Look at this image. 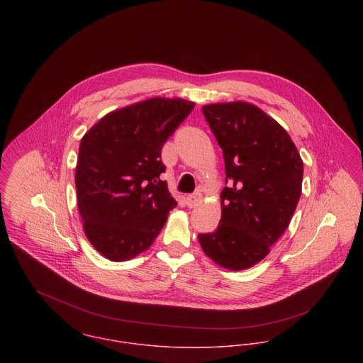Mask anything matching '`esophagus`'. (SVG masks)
<instances>
[{
	"instance_id": "1",
	"label": "esophagus",
	"mask_w": 363,
	"mask_h": 363,
	"mask_svg": "<svg viewBox=\"0 0 363 363\" xmlns=\"http://www.w3.org/2000/svg\"><path fill=\"white\" fill-rule=\"evenodd\" d=\"M201 201V194L200 193H196V194H190L186 197V203L190 208H194L196 206H199V203Z\"/></svg>"
}]
</instances>
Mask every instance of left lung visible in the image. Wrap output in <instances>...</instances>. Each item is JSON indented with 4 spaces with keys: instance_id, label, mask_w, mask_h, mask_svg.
Wrapping results in <instances>:
<instances>
[{
    "instance_id": "left-lung-1",
    "label": "left lung",
    "mask_w": 363,
    "mask_h": 363,
    "mask_svg": "<svg viewBox=\"0 0 363 363\" xmlns=\"http://www.w3.org/2000/svg\"><path fill=\"white\" fill-rule=\"evenodd\" d=\"M203 113L229 186L220 193L218 229L199 235V242L218 265L247 269L288 229L302 194L303 160L285 128L255 104H206Z\"/></svg>"
}]
</instances>
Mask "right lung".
I'll return each instance as SVG.
<instances>
[{
    "label": "right lung",
    "instance_id": "right-lung-1",
    "mask_svg": "<svg viewBox=\"0 0 363 363\" xmlns=\"http://www.w3.org/2000/svg\"><path fill=\"white\" fill-rule=\"evenodd\" d=\"M196 104L151 98L113 110L81 140L75 189L84 232L110 261L148 250L177 206L160 151Z\"/></svg>",
    "mask_w": 363,
    "mask_h": 363
}]
</instances>
